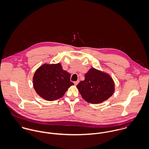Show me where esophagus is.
<instances>
[{
	"label": "esophagus",
	"instance_id": "obj_1",
	"mask_svg": "<svg viewBox=\"0 0 149 149\" xmlns=\"http://www.w3.org/2000/svg\"><path fill=\"white\" fill-rule=\"evenodd\" d=\"M79 80H77V81H74V85H77V84L79 83Z\"/></svg>",
	"mask_w": 149,
	"mask_h": 149
}]
</instances>
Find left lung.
<instances>
[{
    "instance_id": "8db88e82",
    "label": "left lung",
    "mask_w": 149,
    "mask_h": 149,
    "mask_svg": "<svg viewBox=\"0 0 149 149\" xmlns=\"http://www.w3.org/2000/svg\"><path fill=\"white\" fill-rule=\"evenodd\" d=\"M82 97L91 104H99L108 99L115 91V84L108 73L91 68L85 79L76 86Z\"/></svg>"
}]
</instances>
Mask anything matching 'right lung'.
Here are the masks:
<instances>
[{"mask_svg":"<svg viewBox=\"0 0 149 149\" xmlns=\"http://www.w3.org/2000/svg\"><path fill=\"white\" fill-rule=\"evenodd\" d=\"M33 86L37 93L47 101L56 100L62 97L70 86V74L64 70L61 64H44L36 71Z\"/></svg>","mask_w":149,"mask_h":149,"instance_id":"right-lung-1","label":"right lung"}]
</instances>
